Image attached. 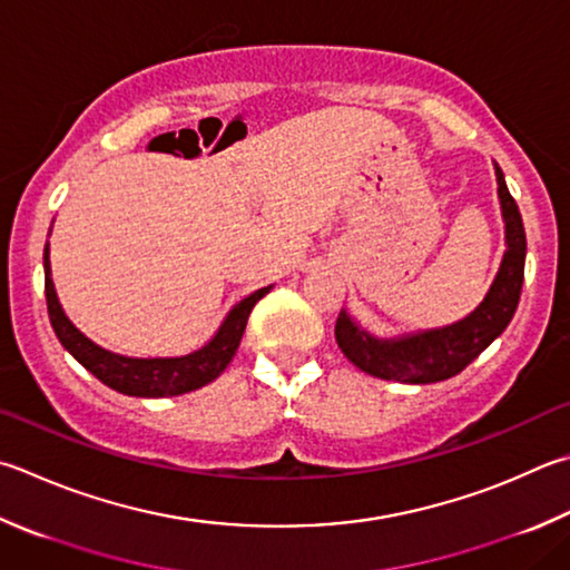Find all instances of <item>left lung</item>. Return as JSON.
<instances>
[{
  "instance_id": "obj_1",
  "label": "left lung",
  "mask_w": 570,
  "mask_h": 570,
  "mask_svg": "<svg viewBox=\"0 0 570 570\" xmlns=\"http://www.w3.org/2000/svg\"><path fill=\"white\" fill-rule=\"evenodd\" d=\"M495 181H499L501 214L505 222V254L489 294L475 312L456 321V324L399 338L371 336L346 312H341L336 318V344L351 364L364 374L401 381V384L446 381L461 374L511 324L523 286L525 232L519 204L505 186L499 167H495Z\"/></svg>"
}]
</instances>
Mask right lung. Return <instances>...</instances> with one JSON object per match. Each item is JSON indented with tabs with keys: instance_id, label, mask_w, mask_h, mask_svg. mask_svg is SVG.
I'll list each match as a JSON object with an SVG mask.
<instances>
[{
	"instance_id": "add662e5",
	"label": "right lung",
	"mask_w": 570,
	"mask_h": 570,
	"mask_svg": "<svg viewBox=\"0 0 570 570\" xmlns=\"http://www.w3.org/2000/svg\"><path fill=\"white\" fill-rule=\"evenodd\" d=\"M272 286L258 288L236 304L224 324L216 331V336L204 348L194 354L177 358H129L111 354V351L97 346L81 331L71 324L67 314L61 312V304L51 284L49 268V244L45 246V294H47V312L51 328L71 356H75L89 374H95L101 384L109 389L127 393V396L141 399H159V396H179V393L202 389L214 381L222 371L229 366L239 341L244 336L246 321H249L252 308L258 298H264Z\"/></svg>"
}]
</instances>
